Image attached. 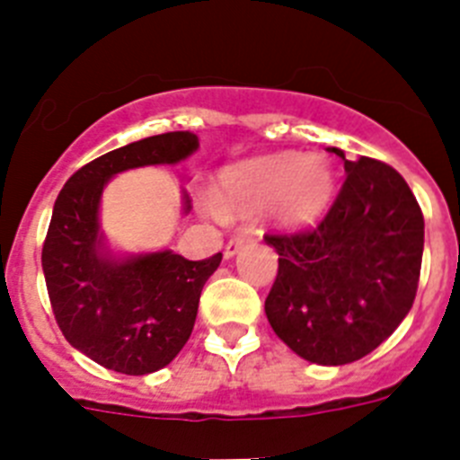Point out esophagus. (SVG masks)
I'll return each mask as SVG.
<instances>
[{"label":"esophagus","mask_w":460,"mask_h":460,"mask_svg":"<svg viewBox=\"0 0 460 460\" xmlns=\"http://www.w3.org/2000/svg\"><path fill=\"white\" fill-rule=\"evenodd\" d=\"M251 242H253V237H249V234H242V237L230 239V242L226 243V251H223V255H226L227 260L234 258V255L239 253V249H242L243 243H251Z\"/></svg>","instance_id":"34e87169"}]
</instances>
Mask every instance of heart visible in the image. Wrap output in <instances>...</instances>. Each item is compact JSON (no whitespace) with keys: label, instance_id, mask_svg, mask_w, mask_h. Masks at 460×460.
<instances>
[{"label":"heart","instance_id":"obj_1","mask_svg":"<svg viewBox=\"0 0 460 460\" xmlns=\"http://www.w3.org/2000/svg\"><path fill=\"white\" fill-rule=\"evenodd\" d=\"M334 189V168L320 154H262L223 168L217 202L207 200L205 209L221 217L223 211L253 214L265 207L267 218L276 227L302 230L323 218Z\"/></svg>","mask_w":460,"mask_h":460}]
</instances>
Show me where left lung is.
<instances>
[{
	"label": "left lung",
	"instance_id": "obj_1",
	"mask_svg": "<svg viewBox=\"0 0 460 460\" xmlns=\"http://www.w3.org/2000/svg\"><path fill=\"white\" fill-rule=\"evenodd\" d=\"M339 198L318 227L267 234L279 274L267 320L295 355L341 367L367 357L412 308L424 253V217L387 164L348 161Z\"/></svg>",
	"mask_w": 460,
	"mask_h": 460
}]
</instances>
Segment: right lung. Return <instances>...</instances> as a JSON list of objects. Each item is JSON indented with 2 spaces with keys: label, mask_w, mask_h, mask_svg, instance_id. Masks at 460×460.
Listing matches in <instances>:
<instances>
[{
  "label": "right lung",
  "mask_w": 460,
  "mask_h": 460,
  "mask_svg": "<svg viewBox=\"0 0 460 460\" xmlns=\"http://www.w3.org/2000/svg\"><path fill=\"white\" fill-rule=\"evenodd\" d=\"M198 147L189 131L131 142L83 165L57 195L40 255L52 313L68 343L110 371L147 376L180 355L223 255L193 262L170 249L115 253L101 230L103 189L115 174L174 165ZM189 211L184 190L181 214Z\"/></svg>",
  "instance_id": "1"
}]
</instances>
